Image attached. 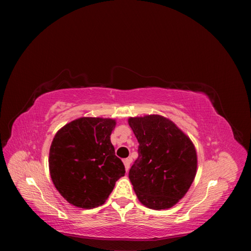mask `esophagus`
Segmentation results:
<instances>
[{
    "label": "esophagus",
    "mask_w": 251,
    "mask_h": 251,
    "mask_svg": "<svg viewBox=\"0 0 251 251\" xmlns=\"http://www.w3.org/2000/svg\"><path fill=\"white\" fill-rule=\"evenodd\" d=\"M124 164H125V168H126V171L127 172L128 169H130V164H131V159L130 158H126L124 160Z\"/></svg>",
    "instance_id": "1"
}]
</instances>
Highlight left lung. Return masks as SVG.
<instances>
[{"mask_svg":"<svg viewBox=\"0 0 251 251\" xmlns=\"http://www.w3.org/2000/svg\"><path fill=\"white\" fill-rule=\"evenodd\" d=\"M138 140V158L128 172L139 201L151 209L174 206L191 187L197 172L192 140L160 115L131 117Z\"/></svg>","mask_w":251,"mask_h":251,"instance_id":"8db88e82","label":"left lung"}]
</instances>
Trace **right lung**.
<instances>
[{
    "label": "right lung",
    "mask_w": 251,
    "mask_h": 251,
    "mask_svg": "<svg viewBox=\"0 0 251 251\" xmlns=\"http://www.w3.org/2000/svg\"><path fill=\"white\" fill-rule=\"evenodd\" d=\"M115 126L110 118L81 117L67 124L53 138L50 176L59 194L74 206H100L115 182L125 176V165L110 139Z\"/></svg>",
    "instance_id": "obj_1"
}]
</instances>
